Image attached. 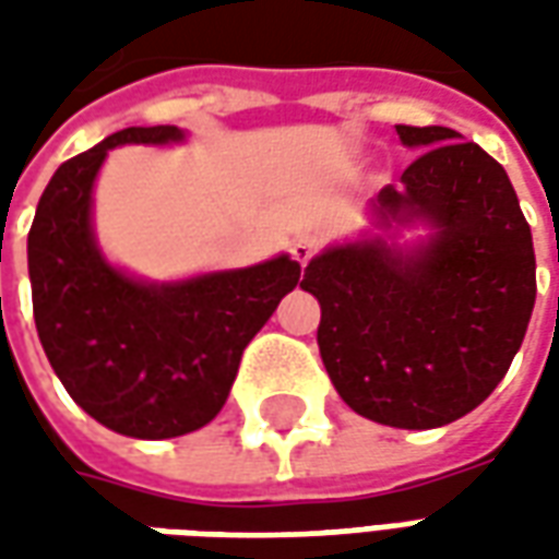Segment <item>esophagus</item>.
Listing matches in <instances>:
<instances>
[{
	"label": "esophagus",
	"mask_w": 559,
	"mask_h": 559,
	"mask_svg": "<svg viewBox=\"0 0 559 559\" xmlns=\"http://www.w3.org/2000/svg\"><path fill=\"white\" fill-rule=\"evenodd\" d=\"M317 248H320V239H317V236H299V239L293 242L290 251L293 257H296V260L305 266V263L317 254Z\"/></svg>",
	"instance_id": "34e87169"
}]
</instances>
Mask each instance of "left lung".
<instances>
[{
  "label": "left lung",
  "instance_id": "obj_1",
  "mask_svg": "<svg viewBox=\"0 0 559 559\" xmlns=\"http://www.w3.org/2000/svg\"><path fill=\"white\" fill-rule=\"evenodd\" d=\"M419 158L374 200L380 221L421 215L416 257L383 242L329 248L305 266L317 344L338 395L365 419L440 428L503 380L536 302L533 236L506 170L452 128L395 126Z\"/></svg>",
  "mask_w": 559,
  "mask_h": 559
}]
</instances>
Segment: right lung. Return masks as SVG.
I'll list each match as a JSON object with an SVG mask.
<instances>
[{
	"label": "right lung",
	"mask_w": 559,
	"mask_h": 559,
	"mask_svg": "<svg viewBox=\"0 0 559 559\" xmlns=\"http://www.w3.org/2000/svg\"><path fill=\"white\" fill-rule=\"evenodd\" d=\"M176 126L126 128L53 173L29 230L32 311L53 371L110 431L164 440L203 428L230 395L245 347L299 284L302 266H260L185 284H140L95 248V173L119 143L179 140Z\"/></svg>",
	"instance_id": "obj_1"
}]
</instances>
